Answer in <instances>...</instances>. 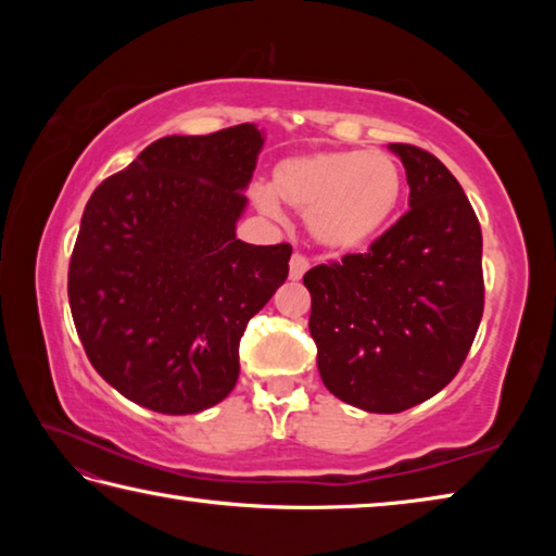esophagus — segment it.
Segmentation results:
<instances>
[{"mask_svg": "<svg viewBox=\"0 0 556 556\" xmlns=\"http://www.w3.org/2000/svg\"><path fill=\"white\" fill-rule=\"evenodd\" d=\"M306 269H308L306 255H301V252H294V255H291V262H289V277L291 279H301V277H304Z\"/></svg>", "mask_w": 556, "mask_h": 556, "instance_id": "34e87169", "label": "esophagus"}]
</instances>
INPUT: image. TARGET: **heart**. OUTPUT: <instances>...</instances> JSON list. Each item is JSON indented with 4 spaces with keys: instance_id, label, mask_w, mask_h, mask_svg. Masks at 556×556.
Returning <instances> with one entry per match:
<instances>
[{
    "instance_id": "obj_1",
    "label": "heart",
    "mask_w": 556,
    "mask_h": 556,
    "mask_svg": "<svg viewBox=\"0 0 556 556\" xmlns=\"http://www.w3.org/2000/svg\"><path fill=\"white\" fill-rule=\"evenodd\" d=\"M397 159L380 149H331L277 164L269 191L291 211L308 215V230L331 250H355L390 220L402 195ZM271 208L269 199L265 201Z\"/></svg>"
}]
</instances>
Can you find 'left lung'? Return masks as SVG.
I'll return each mask as SVG.
<instances>
[{
  "label": "left lung",
  "mask_w": 556,
  "mask_h": 556,
  "mask_svg": "<svg viewBox=\"0 0 556 556\" xmlns=\"http://www.w3.org/2000/svg\"><path fill=\"white\" fill-rule=\"evenodd\" d=\"M390 149L407 172L412 208L365 252L304 275L324 384L375 414L404 412L444 390L485 304L481 223L464 188L427 149Z\"/></svg>",
  "instance_id": "8db88e82"
}]
</instances>
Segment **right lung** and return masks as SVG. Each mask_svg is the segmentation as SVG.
I'll return each mask as SVG.
<instances>
[{
    "instance_id": "1",
    "label": "right lung",
    "mask_w": 556,
    "mask_h": 556,
    "mask_svg": "<svg viewBox=\"0 0 556 556\" xmlns=\"http://www.w3.org/2000/svg\"><path fill=\"white\" fill-rule=\"evenodd\" d=\"M262 147L255 125L162 137L86 205L68 301L88 361L159 414L223 402L248 321L289 275L291 244L235 238Z\"/></svg>"
}]
</instances>
